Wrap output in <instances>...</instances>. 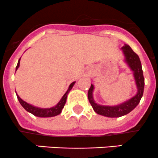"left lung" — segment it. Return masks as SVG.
I'll return each instance as SVG.
<instances>
[{
    "mask_svg": "<svg viewBox=\"0 0 158 158\" xmlns=\"http://www.w3.org/2000/svg\"><path fill=\"white\" fill-rule=\"evenodd\" d=\"M122 49L124 56H125V62L128 64L131 70L133 72L138 92L135 96L131 98L128 101H125V102L122 103V104L114 106H102V105L97 104L94 100V85H91V87L89 88L88 92L89 102L93 108L94 111L97 114L106 116V117L118 118L128 114L139 104L141 97L143 95V92H144V78L143 76V70L139 56L127 44H125L122 47Z\"/></svg>",
    "mask_w": 158,
    "mask_h": 158,
    "instance_id": "1",
    "label": "left lung"
}]
</instances>
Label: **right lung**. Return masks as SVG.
<instances>
[{"mask_svg":"<svg viewBox=\"0 0 158 158\" xmlns=\"http://www.w3.org/2000/svg\"><path fill=\"white\" fill-rule=\"evenodd\" d=\"M20 60H19L18 63H17V67H16V71H17V69H18L19 66H20ZM75 82H73L70 84L68 90L66 91V92L64 94V95L62 97V98L60 99V101L59 102L58 104H57L56 106L52 108H47V109H41V108L35 107V106H31V105L28 104L27 102H24L23 100H22L21 98L19 97V95H17V93L16 94H17V98H18L19 102H20V105H21V106H23V109L26 110V111H27L28 112L31 113V114H33V115L37 116V117H40V118L53 117V116L58 115V114H60V113H61L62 109H63L65 104H66L68 94H69V91L71 90L72 88L73 87V85H74Z\"/></svg>","mask_w":158,"mask_h":158,"instance_id":"add662e5","label":"right lung"}]
</instances>
